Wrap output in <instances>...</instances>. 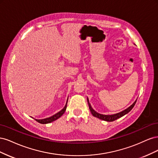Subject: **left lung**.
<instances>
[{
    "instance_id": "8db88e82",
    "label": "left lung",
    "mask_w": 158,
    "mask_h": 158,
    "mask_svg": "<svg viewBox=\"0 0 158 158\" xmlns=\"http://www.w3.org/2000/svg\"><path fill=\"white\" fill-rule=\"evenodd\" d=\"M87 100H88V106H89V110H90L91 113H92V115L95 117L102 119V120L106 121H109V122H111V121H115V120H117V118L124 116V115H125V114L128 113L129 111H131V110H132V109L134 107V106H135V105L136 103V101L134 102L130 107H128L127 109H126L125 110H124V111H121L120 113H117V114H111V115H106V114H99V113H97L96 111H95L94 110L92 109V106H91L90 103H89L88 98L87 99Z\"/></svg>"
}]
</instances>
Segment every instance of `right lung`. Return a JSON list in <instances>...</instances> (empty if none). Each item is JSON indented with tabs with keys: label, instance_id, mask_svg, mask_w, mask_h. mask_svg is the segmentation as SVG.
<instances>
[{
	"label": "right lung",
	"instance_id": "1",
	"mask_svg": "<svg viewBox=\"0 0 158 158\" xmlns=\"http://www.w3.org/2000/svg\"><path fill=\"white\" fill-rule=\"evenodd\" d=\"M67 102H68V99H67V102H66V105H65L63 109H62L60 111H59V112H58L57 113H56L55 114H54V115H52V117H49V118H44V119H40V120H39V119H35V120L37 122L40 123H41V124L50 123H51V122H52V121H54L56 120L57 118H59V117H60L62 115H63V114H64V113L65 112L66 109V106H67Z\"/></svg>",
	"mask_w": 158,
	"mask_h": 158
}]
</instances>
